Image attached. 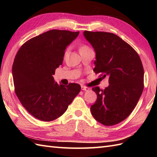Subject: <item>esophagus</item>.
Listing matches in <instances>:
<instances>
[{"label": "esophagus", "instance_id": "1", "mask_svg": "<svg viewBox=\"0 0 157 157\" xmlns=\"http://www.w3.org/2000/svg\"><path fill=\"white\" fill-rule=\"evenodd\" d=\"M81 88H82V90H85V91H88V90H90L89 88L86 87V86H82Z\"/></svg>", "mask_w": 157, "mask_h": 157}]
</instances>
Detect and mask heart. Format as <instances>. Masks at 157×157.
Wrapping results in <instances>:
<instances>
[{
  "instance_id": "1",
  "label": "heart",
  "mask_w": 157,
  "mask_h": 157,
  "mask_svg": "<svg viewBox=\"0 0 157 157\" xmlns=\"http://www.w3.org/2000/svg\"><path fill=\"white\" fill-rule=\"evenodd\" d=\"M89 49H90V48L87 45L83 44V45H82V46H80V48H79V51H86V50H89ZM67 51H68V48L66 50V51H65V54H66L67 52Z\"/></svg>"
}]
</instances>
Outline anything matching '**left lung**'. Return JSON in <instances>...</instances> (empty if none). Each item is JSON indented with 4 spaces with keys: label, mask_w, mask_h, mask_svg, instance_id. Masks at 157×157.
Listing matches in <instances>:
<instances>
[{
    "label": "left lung",
    "mask_w": 157,
    "mask_h": 157,
    "mask_svg": "<svg viewBox=\"0 0 157 157\" xmlns=\"http://www.w3.org/2000/svg\"><path fill=\"white\" fill-rule=\"evenodd\" d=\"M96 52L95 73L109 76L105 90L93 88L97 99L91 106L94 118L102 125H114L131 114L144 89V68L138 54L113 33L84 31Z\"/></svg>",
    "instance_id": "1"
}]
</instances>
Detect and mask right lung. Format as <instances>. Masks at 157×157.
<instances>
[{
    "instance_id": "add662e5",
    "label": "right lung",
    "mask_w": 157,
    "mask_h": 157,
    "mask_svg": "<svg viewBox=\"0 0 157 157\" xmlns=\"http://www.w3.org/2000/svg\"><path fill=\"white\" fill-rule=\"evenodd\" d=\"M79 33L52 29L29 40L17 52L12 67L15 94L36 119H57L80 92L79 84H58L52 76L62 64L67 46Z\"/></svg>"
}]
</instances>
